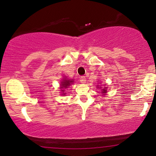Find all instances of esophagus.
<instances>
[{
    "label": "esophagus",
    "mask_w": 156,
    "mask_h": 156,
    "mask_svg": "<svg viewBox=\"0 0 156 156\" xmlns=\"http://www.w3.org/2000/svg\"><path fill=\"white\" fill-rule=\"evenodd\" d=\"M80 81L81 83H83V84L86 83V82H87L86 78L84 77V76H81L80 78Z\"/></svg>",
    "instance_id": "esophagus-1"
}]
</instances>
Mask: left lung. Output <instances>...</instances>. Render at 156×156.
I'll return each mask as SVG.
<instances>
[{"mask_svg":"<svg viewBox=\"0 0 156 156\" xmlns=\"http://www.w3.org/2000/svg\"><path fill=\"white\" fill-rule=\"evenodd\" d=\"M98 86V87L97 88H98V89H101V90H102V94H103L104 96H105V94H106V93L107 92V87H104V88H102V87H100L99 86V85H97Z\"/></svg>","mask_w":156,"mask_h":156,"instance_id":"obj_1","label":"left lung"}]
</instances>
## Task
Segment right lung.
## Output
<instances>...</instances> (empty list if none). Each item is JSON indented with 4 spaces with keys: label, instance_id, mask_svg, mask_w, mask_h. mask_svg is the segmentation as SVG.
Masks as SVG:
<instances>
[{
    "label": "right lung",
    "instance_id": "right-lung-1",
    "mask_svg": "<svg viewBox=\"0 0 156 156\" xmlns=\"http://www.w3.org/2000/svg\"><path fill=\"white\" fill-rule=\"evenodd\" d=\"M73 83V80H69V79H67V78L62 79V80L60 82V89H61L60 91L62 92V95H65L66 93H65L64 92L65 91V89H67Z\"/></svg>",
    "mask_w": 156,
    "mask_h": 156
}]
</instances>
